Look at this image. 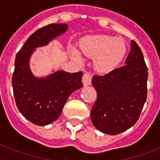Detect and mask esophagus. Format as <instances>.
<instances>
[{
	"instance_id": "obj_1",
	"label": "esophagus",
	"mask_w": 160,
	"mask_h": 160,
	"mask_svg": "<svg viewBox=\"0 0 160 160\" xmlns=\"http://www.w3.org/2000/svg\"><path fill=\"white\" fill-rule=\"evenodd\" d=\"M92 81V75L90 73H85L82 78V82L84 86H88Z\"/></svg>"
}]
</instances>
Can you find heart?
Instances as JSON below:
<instances>
[{"label":"heart","mask_w":160,"mask_h":160,"mask_svg":"<svg viewBox=\"0 0 160 160\" xmlns=\"http://www.w3.org/2000/svg\"><path fill=\"white\" fill-rule=\"evenodd\" d=\"M80 49L87 57L96 58V68L102 73L111 71L116 67L124 58L127 50L123 41L105 35L85 38L82 41ZM73 55L77 59H80L75 50H73Z\"/></svg>","instance_id":"obj_1"}]
</instances>
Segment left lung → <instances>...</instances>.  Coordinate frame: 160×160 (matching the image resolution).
I'll list each match as a JSON object with an SVG mask.
<instances>
[{
	"label": "left lung",
	"instance_id": "left-lung-1",
	"mask_svg": "<svg viewBox=\"0 0 160 160\" xmlns=\"http://www.w3.org/2000/svg\"><path fill=\"white\" fill-rule=\"evenodd\" d=\"M125 62L105 75L93 78L97 100L90 118L98 131L108 135H118L135 125L147 100L148 67L134 40Z\"/></svg>",
	"mask_w": 160,
	"mask_h": 160
}]
</instances>
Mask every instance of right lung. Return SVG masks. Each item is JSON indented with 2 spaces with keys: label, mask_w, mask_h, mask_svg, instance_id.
Masks as SVG:
<instances>
[{
  "label": "right lung",
  "mask_w": 160,
  "mask_h": 160,
  "mask_svg": "<svg viewBox=\"0 0 160 160\" xmlns=\"http://www.w3.org/2000/svg\"><path fill=\"white\" fill-rule=\"evenodd\" d=\"M66 29V24L43 26L17 53L12 78L15 102L22 115L35 125L45 126L57 120L69 96L83 86L81 71H57L46 78H37L29 70V59L35 48L46 45Z\"/></svg>",
  "instance_id": "obj_1"
}]
</instances>
